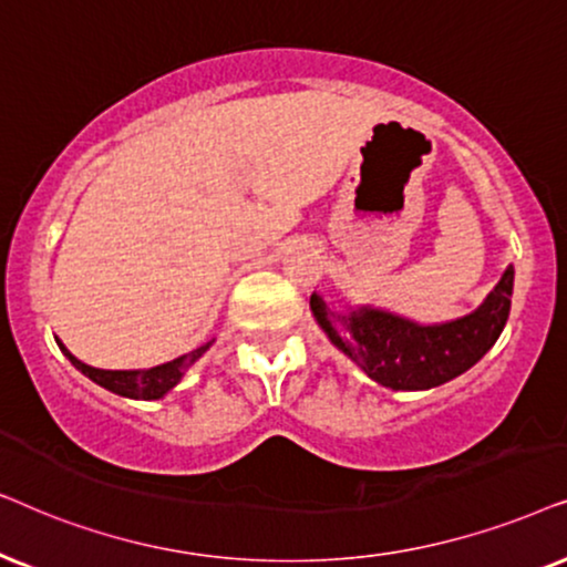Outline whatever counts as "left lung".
I'll return each mask as SVG.
<instances>
[{
    "label": "left lung",
    "mask_w": 567,
    "mask_h": 567,
    "mask_svg": "<svg viewBox=\"0 0 567 567\" xmlns=\"http://www.w3.org/2000/svg\"><path fill=\"white\" fill-rule=\"evenodd\" d=\"M511 296L513 267L505 269L477 311L433 327L371 306L339 313L316 292L311 311L331 344L360 365L368 379L394 391H425L470 371L497 342L508 321Z\"/></svg>",
    "instance_id": "1"
}]
</instances>
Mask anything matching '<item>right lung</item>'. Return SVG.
Here are the masks:
<instances>
[{
    "label": "right lung",
    "instance_id": "right-lung-1",
    "mask_svg": "<svg viewBox=\"0 0 567 567\" xmlns=\"http://www.w3.org/2000/svg\"><path fill=\"white\" fill-rule=\"evenodd\" d=\"M56 344H59V350L70 358L72 365L78 368L80 373H85L90 381H95L97 386L113 391V394L130 396V399L165 396L181 379H184V373L194 365L196 360L202 358V352L209 347V342H207V344L196 347V350H192V352L181 354V358H176V360L163 362V365H155V368H145V371H101V368H93V365H87V362L74 358V354L66 350L59 339H56Z\"/></svg>",
    "mask_w": 567,
    "mask_h": 567
}]
</instances>
